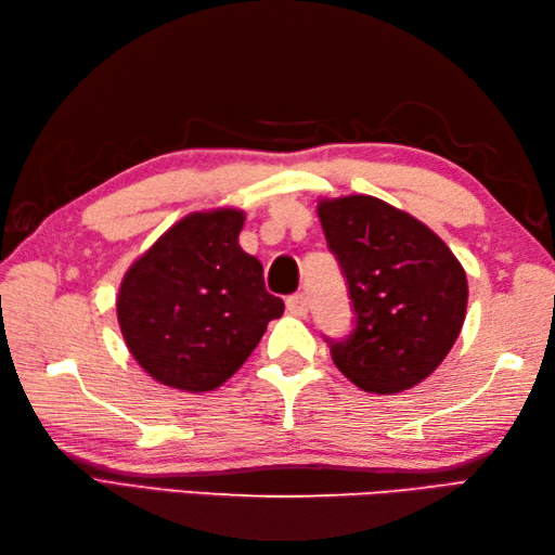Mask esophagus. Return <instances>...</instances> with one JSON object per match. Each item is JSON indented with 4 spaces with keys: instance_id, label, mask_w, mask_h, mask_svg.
<instances>
[{
    "instance_id": "1",
    "label": "esophagus",
    "mask_w": 555,
    "mask_h": 555,
    "mask_svg": "<svg viewBox=\"0 0 555 555\" xmlns=\"http://www.w3.org/2000/svg\"><path fill=\"white\" fill-rule=\"evenodd\" d=\"M286 308L291 314L305 317L308 314V296H305V293H293V296H288L286 300Z\"/></svg>"
}]
</instances>
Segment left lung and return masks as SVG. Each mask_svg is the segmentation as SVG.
Returning a JSON list of instances; mask_svg holds the SVG:
<instances>
[{
  "mask_svg": "<svg viewBox=\"0 0 555 555\" xmlns=\"http://www.w3.org/2000/svg\"><path fill=\"white\" fill-rule=\"evenodd\" d=\"M317 215L356 312L346 338H326L334 364L367 393L424 382L463 328L465 269L431 229L384 199H322Z\"/></svg>",
  "mask_w": 555,
  "mask_h": 555,
  "instance_id": "obj_1",
  "label": "left lung"
}]
</instances>
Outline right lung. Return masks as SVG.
Instances as JSON below:
<instances>
[{
    "label": "right lung",
    "mask_w": 555,
    "mask_h": 555,
    "mask_svg": "<svg viewBox=\"0 0 555 555\" xmlns=\"http://www.w3.org/2000/svg\"><path fill=\"white\" fill-rule=\"evenodd\" d=\"M238 209L195 211L135 259L116 314L135 362L188 393L221 386L284 314L264 288L262 264L238 245Z\"/></svg>",
    "instance_id": "right-lung-1"
}]
</instances>
